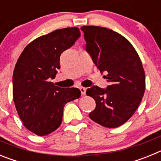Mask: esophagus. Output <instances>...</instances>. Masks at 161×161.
<instances>
[{"mask_svg": "<svg viewBox=\"0 0 161 161\" xmlns=\"http://www.w3.org/2000/svg\"><path fill=\"white\" fill-rule=\"evenodd\" d=\"M80 92H81L82 95H85V93H86V89H85V88H84V87L80 88Z\"/></svg>", "mask_w": 161, "mask_h": 161, "instance_id": "obj_1", "label": "esophagus"}]
</instances>
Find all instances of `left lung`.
Returning a JSON list of instances; mask_svg holds the SVG:
<instances>
[{"instance_id":"8db88e82","label":"left lung","mask_w":161,"mask_h":161,"mask_svg":"<svg viewBox=\"0 0 161 161\" xmlns=\"http://www.w3.org/2000/svg\"><path fill=\"white\" fill-rule=\"evenodd\" d=\"M86 52L109 83L93 86L86 94L96 102L89 117L108 128L124 124L137 109L145 90V74L139 55L125 37L112 30L84 25Z\"/></svg>"}]
</instances>
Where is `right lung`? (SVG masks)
I'll return each mask as SVG.
<instances>
[{"label":"right lung","instance_id":"1","mask_svg":"<svg viewBox=\"0 0 161 161\" xmlns=\"http://www.w3.org/2000/svg\"><path fill=\"white\" fill-rule=\"evenodd\" d=\"M80 36L79 28L56 30L38 37L25 47L13 75V97L24 126L39 136L60 126L64 107L77 99V88H60L50 81L60 68L59 58Z\"/></svg>","mask_w":161,"mask_h":161}]
</instances>
